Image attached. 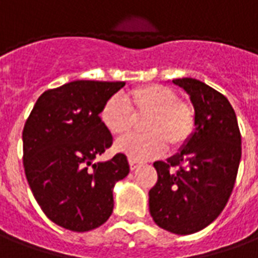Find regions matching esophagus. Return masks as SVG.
Segmentation results:
<instances>
[{
	"mask_svg": "<svg viewBox=\"0 0 258 258\" xmlns=\"http://www.w3.org/2000/svg\"><path fill=\"white\" fill-rule=\"evenodd\" d=\"M140 162H137L135 159H130V167H131V170H135V168L140 167Z\"/></svg>",
	"mask_w": 258,
	"mask_h": 258,
	"instance_id": "34e87169",
	"label": "esophagus"
}]
</instances>
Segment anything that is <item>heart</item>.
I'll use <instances>...</instances> for the list:
<instances>
[{"label": "heart", "instance_id": "obj_1", "mask_svg": "<svg viewBox=\"0 0 258 258\" xmlns=\"http://www.w3.org/2000/svg\"><path fill=\"white\" fill-rule=\"evenodd\" d=\"M135 116H149L144 124L142 137L118 140L116 149L135 160H145L171 148L185 145L196 128V112L192 103L179 99L167 85L149 84L138 87L123 98H109L99 113L102 123L114 137L128 133Z\"/></svg>", "mask_w": 258, "mask_h": 258}]
</instances>
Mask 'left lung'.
I'll use <instances>...</instances> for the list:
<instances>
[{
  "label": "left lung",
  "mask_w": 258,
  "mask_h": 258,
  "mask_svg": "<svg viewBox=\"0 0 258 258\" xmlns=\"http://www.w3.org/2000/svg\"><path fill=\"white\" fill-rule=\"evenodd\" d=\"M196 112L189 141L167 162H155L156 185L149 190L153 221L177 235L203 229L221 214L232 194L242 156L235 110L225 96L195 79H175Z\"/></svg>",
  "instance_id": "obj_1"
}]
</instances>
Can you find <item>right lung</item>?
<instances>
[{"label":"right lung","instance_id":"1","mask_svg":"<svg viewBox=\"0 0 258 258\" xmlns=\"http://www.w3.org/2000/svg\"><path fill=\"white\" fill-rule=\"evenodd\" d=\"M124 81L77 80L37 99L23 128V166L44 214L74 232L101 227L113 213V186L130 173L127 156L94 162L113 144L99 113Z\"/></svg>","mask_w":258,"mask_h":258}]
</instances>
